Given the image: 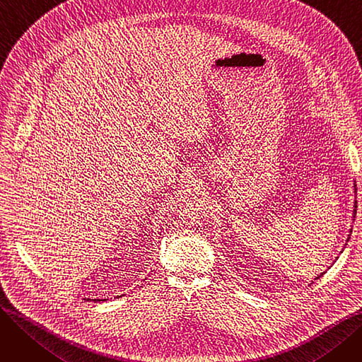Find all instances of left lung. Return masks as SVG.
Segmentation results:
<instances>
[{"label": "left lung", "instance_id": "1", "mask_svg": "<svg viewBox=\"0 0 362 362\" xmlns=\"http://www.w3.org/2000/svg\"><path fill=\"white\" fill-rule=\"evenodd\" d=\"M354 189H355V192H356V187H355V183H354ZM355 216H356V201L354 202V211H352V220H355ZM351 232H352V229L349 230V233H351ZM348 240H349V235H348V239H346V242H348ZM325 273H326V272H325ZM325 273H321V274H318V276L315 277V280H317V279H320V277H321L322 274H325Z\"/></svg>", "mask_w": 362, "mask_h": 362}]
</instances>
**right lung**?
I'll list each match as a JSON object with an SVG mask.
<instances>
[{
	"label": "right lung",
	"mask_w": 362,
	"mask_h": 362,
	"mask_svg": "<svg viewBox=\"0 0 362 362\" xmlns=\"http://www.w3.org/2000/svg\"><path fill=\"white\" fill-rule=\"evenodd\" d=\"M86 300H90V299H89V298H88V299H86ZM92 300H97V302H98V300H103V299H92Z\"/></svg>",
	"instance_id": "right-lung-1"
}]
</instances>
